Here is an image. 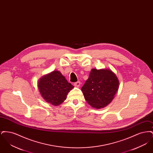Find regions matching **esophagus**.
Here are the masks:
<instances>
[{"mask_svg":"<svg viewBox=\"0 0 153 153\" xmlns=\"http://www.w3.org/2000/svg\"><path fill=\"white\" fill-rule=\"evenodd\" d=\"M74 86L76 87H79L80 85V81H77V82H74Z\"/></svg>","mask_w":153,"mask_h":153,"instance_id":"esophagus-1","label":"esophagus"}]
</instances>
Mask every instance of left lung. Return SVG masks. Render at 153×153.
<instances>
[{
    "label": "left lung",
    "mask_w": 153,
    "mask_h": 153,
    "mask_svg": "<svg viewBox=\"0 0 153 153\" xmlns=\"http://www.w3.org/2000/svg\"><path fill=\"white\" fill-rule=\"evenodd\" d=\"M118 88L119 80L111 70L92 69L81 91L88 103L99 109L109 104Z\"/></svg>",
    "instance_id": "8db88e82"
}]
</instances>
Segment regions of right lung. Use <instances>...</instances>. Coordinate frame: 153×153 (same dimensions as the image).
Instances as JSON below:
<instances>
[{"instance_id":"add662e5","label":"right lung","mask_w":153,"mask_h":153,"mask_svg":"<svg viewBox=\"0 0 153 153\" xmlns=\"http://www.w3.org/2000/svg\"><path fill=\"white\" fill-rule=\"evenodd\" d=\"M74 87L59 71H53L41 78L38 89L44 100L53 105L61 104L68 93Z\"/></svg>"}]
</instances>
